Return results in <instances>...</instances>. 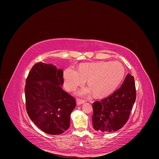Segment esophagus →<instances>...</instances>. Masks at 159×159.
<instances>
[{
    "label": "esophagus",
    "instance_id": "1",
    "mask_svg": "<svg viewBox=\"0 0 159 159\" xmlns=\"http://www.w3.org/2000/svg\"><path fill=\"white\" fill-rule=\"evenodd\" d=\"M76 102H77V106H80L82 104H84L85 102L84 101H83V100H80V99H77L76 101Z\"/></svg>",
    "mask_w": 159,
    "mask_h": 159
}]
</instances>
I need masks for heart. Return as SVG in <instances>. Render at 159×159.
I'll return each instance as SVG.
<instances>
[{"label":"heart","mask_w":159,"mask_h":159,"mask_svg":"<svg viewBox=\"0 0 159 159\" xmlns=\"http://www.w3.org/2000/svg\"><path fill=\"white\" fill-rule=\"evenodd\" d=\"M125 70L123 66L116 61L83 63L79 70L70 66L64 71V84L70 90L76 89L79 86L87 84L89 88L79 90L80 96L89 95L92 91L97 97L110 94L123 80Z\"/></svg>","instance_id":"obj_1"}]
</instances>
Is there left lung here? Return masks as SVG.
Segmentation results:
<instances>
[{
  "label": "left lung",
  "instance_id": "1",
  "mask_svg": "<svg viewBox=\"0 0 159 159\" xmlns=\"http://www.w3.org/2000/svg\"><path fill=\"white\" fill-rule=\"evenodd\" d=\"M136 99L134 77L128 74L121 86L107 97L93 104V126L97 131L120 129L129 119Z\"/></svg>",
  "mask_w": 159,
  "mask_h": 159
}]
</instances>
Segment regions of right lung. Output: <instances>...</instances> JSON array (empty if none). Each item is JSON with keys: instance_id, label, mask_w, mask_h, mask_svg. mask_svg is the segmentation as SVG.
Listing matches in <instances>:
<instances>
[{"instance_id": "right-lung-1", "label": "right lung", "mask_w": 159, "mask_h": 159, "mask_svg": "<svg viewBox=\"0 0 159 159\" xmlns=\"http://www.w3.org/2000/svg\"><path fill=\"white\" fill-rule=\"evenodd\" d=\"M63 83V70L44 62L33 66L26 79L27 113L48 134H61L68 129L71 113L76 106L74 98L62 89Z\"/></svg>"}]
</instances>
